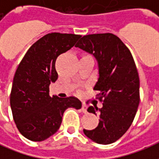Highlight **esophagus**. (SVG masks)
Wrapping results in <instances>:
<instances>
[{"instance_id": "1", "label": "esophagus", "mask_w": 159, "mask_h": 159, "mask_svg": "<svg viewBox=\"0 0 159 159\" xmlns=\"http://www.w3.org/2000/svg\"><path fill=\"white\" fill-rule=\"evenodd\" d=\"M87 109H88V107L86 106V104L83 103V106H82V111H83V113H87Z\"/></svg>"}]
</instances>
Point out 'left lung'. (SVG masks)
<instances>
[{
	"instance_id": "1",
	"label": "left lung",
	"mask_w": 159,
	"mask_h": 159,
	"mask_svg": "<svg viewBox=\"0 0 159 159\" xmlns=\"http://www.w3.org/2000/svg\"><path fill=\"white\" fill-rule=\"evenodd\" d=\"M76 48L93 54L98 62L99 78L94 90L103 107H89L88 111L99 115L98 126L83 129L94 142L107 145L123 136L132 124L140 103V79L129 49L111 33L82 37Z\"/></svg>"
}]
</instances>
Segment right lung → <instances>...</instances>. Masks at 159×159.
Returning <instances> with one entry per match:
<instances>
[{
  "mask_svg": "<svg viewBox=\"0 0 159 159\" xmlns=\"http://www.w3.org/2000/svg\"><path fill=\"white\" fill-rule=\"evenodd\" d=\"M82 36L53 32L33 44L19 63L13 77L10 105L16 126L23 136L42 141L55 134L62 123L65 111L80 109L76 97L49 95V85L58 79L55 61Z\"/></svg>",
  "mask_w": 159,
  "mask_h": 159,
  "instance_id": "obj_1",
  "label": "right lung"
}]
</instances>
